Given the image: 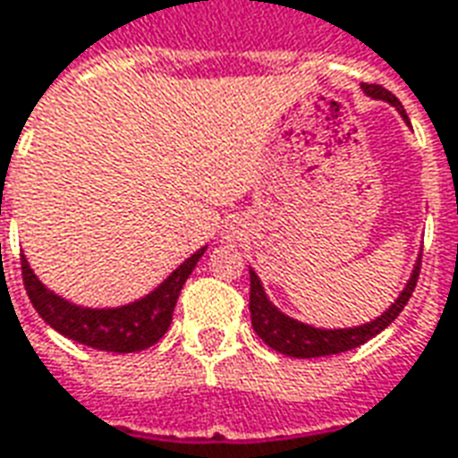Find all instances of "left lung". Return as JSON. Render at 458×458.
<instances>
[{
	"instance_id": "left-lung-1",
	"label": "left lung",
	"mask_w": 458,
	"mask_h": 458,
	"mask_svg": "<svg viewBox=\"0 0 458 458\" xmlns=\"http://www.w3.org/2000/svg\"><path fill=\"white\" fill-rule=\"evenodd\" d=\"M362 90L368 96L392 103L401 113V117L408 122L403 105L399 103V98L394 96L392 90H386L379 83H362ZM418 276H420V259L415 264L411 281H408L403 293L396 298V302L386 312L379 314L375 322L362 324V327H355V329H314V327H307V324L285 317L281 310H276L268 302L264 288H261L259 276L250 268V314H252V327L264 344L271 345L278 353L291 355V358H324V355L345 353V351H353L358 345L368 344L369 338L377 336L379 331L386 329L399 317L401 310L408 305V300L413 295Z\"/></svg>"
}]
</instances>
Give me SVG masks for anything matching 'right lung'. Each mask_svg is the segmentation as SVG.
<instances>
[{
	"mask_svg": "<svg viewBox=\"0 0 458 458\" xmlns=\"http://www.w3.org/2000/svg\"><path fill=\"white\" fill-rule=\"evenodd\" d=\"M204 252L206 247L191 254L190 259L180 264V268H174L151 295L136 300L131 305L114 307V310H90V307L66 302L35 278L23 254H21V276H23V285H26L35 312L62 336L72 338L76 344L90 345L96 351H107V353H136V351L151 348L165 336L184 281L190 278Z\"/></svg>",
	"mask_w": 458,
	"mask_h": 458,
	"instance_id": "obj_1",
	"label": "right lung"
}]
</instances>
